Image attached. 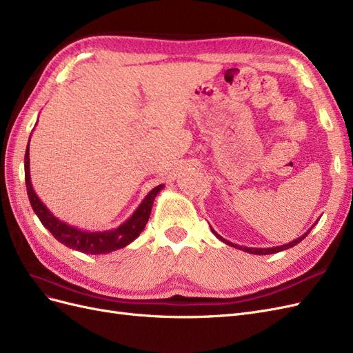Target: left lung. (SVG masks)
<instances>
[{
  "mask_svg": "<svg viewBox=\"0 0 353 353\" xmlns=\"http://www.w3.org/2000/svg\"><path fill=\"white\" fill-rule=\"evenodd\" d=\"M315 225V223H314ZM314 225L309 228L303 236H301V237H297L296 240H293V241H290V243H287V244H283V245H276V248H263V249H259V248H245V245H237V244H234V243H231V241H227L223 237H221L219 234L213 230L212 227H210V230H212V232L215 234V236L221 240V241H223L225 244H228V245H232V248H236V249H240V250H243V252H248V253H252V254H272V253H276V252H281V250H287V249H290V248H293V245H296V244H299L301 243L303 239H306V236L309 232H311V230L314 228Z\"/></svg>",
  "mask_w": 353,
  "mask_h": 353,
  "instance_id": "left-lung-1",
  "label": "left lung"
}]
</instances>
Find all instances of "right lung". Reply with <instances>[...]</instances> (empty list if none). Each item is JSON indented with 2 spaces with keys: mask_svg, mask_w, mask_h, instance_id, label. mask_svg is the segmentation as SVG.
Segmentation results:
<instances>
[{
  "mask_svg": "<svg viewBox=\"0 0 353 353\" xmlns=\"http://www.w3.org/2000/svg\"><path fill=\"white\" fill-rule=\"evenodd\" d=\"M29 141H30V137H29ZM25 183H26L30 206L37 213L39 221L42 222V225H44L52 236H54V239L59 240L61 244L68 245L70 249H74L82 253H90V254L110 253L114 250H119L125 248V245L132 243L144 230L148 218H150L153 201L156 196L160 193V190L165 187L163 184L154 187L150 193L144 197V200L140 203V206L137 208V210L132 213V215L123 223H121L117 228L105 230V231H87V230H81L78 227H73L70 223L52 215V212H50V209L37 196L35 190L30 183L29 143L25 153Z\"/></svg>",
  "mask_w": 353,
  "mask_h": 353,
  "instance_id": "add662e5",
  "label": "right lung"
}]
</instances>
